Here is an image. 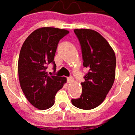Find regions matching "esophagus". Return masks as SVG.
Listing matches in <instances>:
<instances>
[{
  "label": "esophagus",
  "instance_id": "esophagus-1",
  "mask_svg": "<svg viewBox=\"0 0 135 135\" xmlns=\"http://www.w3.org/2000/svg\"><path fill=\"white\" fill-rule=\"evenodd\" d=\"M67 80H68V83H71V82L73 81V78H72V77L67 78Z\"/></svg>",
  "mask_w": 135,
  "mask_h": 135
}]
</instances>
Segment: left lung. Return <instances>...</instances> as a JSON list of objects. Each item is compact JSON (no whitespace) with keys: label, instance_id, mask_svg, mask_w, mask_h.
<instances>
[{"label":"left lung","instance_id":"1","mask_svg":"<svg viewBox=\"0 0 135 135\" xmlns=\"http://www.w3.org/2000/svg\"><path fill=\"white\" fill-rule=\"evenodd\" d=\"M81 47L83 65L88 69L82 82V94L71 103L81 109H92L101 104L112 88L116 59L109 42L92 30H74Z\"/></svg>","mask_w":135,"mask_h":135}]
</instances>
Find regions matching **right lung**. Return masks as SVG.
Masks as SVG:
<instances>
[{
	"label": "right lung",
	"mask_w": 135,
	"mask_h": 135,
	"mask_svg": "<svg viewBox=\"0 0 135 135\" xmlns=\"http://www.w3.org/2000/svg\"><path fill=\"white\" fill-rule=\"evenodd\" d=\"M69 32L43 27L32 32L25 40L19 55L18 74L21 89L28 101L38 109H47L55 103V97L63 87L66 78L48 75L46 69L54 61L57 45Z\"/></svg>",
	"instance_id": "obj_1"
}]
</instances>
